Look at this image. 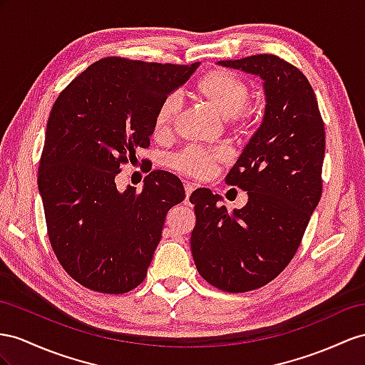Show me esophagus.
<instances>
[{
	"instance_id": "obj_1",
	"label": "esophagus",
	"mask_w": 365,
	"mask_h": 365,
	"mask_svg": "<svg viewBox=\"0 0 365 365\" xmlns=\"http://www.w3.org/2000/svg\"><path fill=\"white\" fill-rule=\"evenodd\" d=\"M195 190V186L190 182H185V195H186V200L190 199V195L192 194V191Z\"/></svg>"
}]
</instances>
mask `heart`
Segmentation results:
<instances>
[{
	"label": "heart",
	"instance_id": "heart-1",
	"mask_svg": "<svg viewBox=\"0 0 365 365\" xmlns=\"http://www.w3.org/2000/svg\"><path fill=\"white\" fill-rule=\"evenodd\" d=\"M199 93L225 120L245 123L248 118L247 103L251 91L247 83L228 71H212L199 83ZM182 109L179 93L168 96L158 106L154 117L155 135H168L173 130L177 115ZM228 155L225 148H186L173 158V168L195 179H208L216 166Z\"/></svg>",
	"mask_w": 365,
	"mask_h": 365
}]
</instances>
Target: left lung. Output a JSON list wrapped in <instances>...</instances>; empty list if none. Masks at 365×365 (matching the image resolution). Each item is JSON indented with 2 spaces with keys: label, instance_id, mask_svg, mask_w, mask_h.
Listing matches in <instances>:
<instances>
[{
  "label": "left lung",
  "instance_id": "1",
  "mask_svg": "<svg viewBox=\"0 0 365 365\" xmlns=\"http://www.w3.org/2000/svg\"><path fill=\"white\" fill-rule=\"evenodd\" d=\"M264 81L262 123L227 175L248 191L244 208L228 212L222 197L195 190L191 251L208 284L244 293L273 280L293 259L322 194L324 121L304 73L276 55L219 61Z\"/></svg>",
  "mask_w": 365,
  "mask_h": 365
}]
</instances>
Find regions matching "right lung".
<instances>
[{
	"label": "right lung",
	"mask_w": 365,
	"mask_h": 365,
	"mask_svg": "<svg viewBox=\"0 0 365 365\" xmlns=\"http://www.w3.org/2000/svg\"><path fill=\"white\" fill-rule=\"evenodd\" d=\"M199 64L103 58L55 100L38 191L53 253L83 287L121 294L146 277L166 214L185 199L183 185L155 170L140 192L134 186L118 191L115 175L149 146L158 106Z\"/></svg>",
	"instance_id": "right-lung-1"
}]
</instances>
